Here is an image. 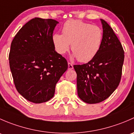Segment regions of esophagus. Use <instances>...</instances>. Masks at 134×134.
<instances>
[{"label":"esophagus","instance_id":"obj_1","mask_svg":"<svg viewBox=\"0 0 134 134\" xmlns=\"http://www.w3.org/2000/svg\"><path fill=\"white\" fill-rule=\"evenodd\" d=\"M72 69H73V65H72V63H69V62L68 63V69L69 70H72Z\"/></svg>","mask_w":134,"mask_h":134}]
</instances>
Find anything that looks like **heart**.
<instances>
[{
	"label": "heart",
	"instance_id": "heart-1",
	"mask_svg": "<svg viewBox=\"0 0 134 134\" xmlns=\"http://www.w3.org/2000/svg\"><path fill=\"white\" fill-rule=\"evenodd\" d=\"M103 32L99 26L79 20L66 21L62 27V34L56 33L52 41L58 53L64 54L70 48L75 57L81 62H87L97 55L100 48Z\"/></svg>",
	"mask_w": 134,
	"mask_h": 134
}]
</instances>
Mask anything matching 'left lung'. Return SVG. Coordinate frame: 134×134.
<instances>
[{
	"label": "left lung",
	"mask_w": 134,
	"mask_h": 134,
	"mask_svg": "<svg viewBox=\"0 0 134 134\" xmlns=\"http://www.w3.org/2000/svg\"><path fill=\"white\" fill-rule=\"evenodd\" d=\"M103 39L98 53L88 63L73 66L78 95L83 102L97 104L108 98L121 81L125 52L113 29L100 19Z\"/></svg>",
	"instance_id": "8db88e82"
}]
</instances>
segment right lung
Segmentation results:
<instances>
[{
  "mask_svg": "<svg viewBox=\"0 0 134 134\" xmlns=\"http://www.w3.org/2000/svg\"><path fill=\"white\" fill-rule=\"evenodd\" d=\"M56 20L36 17L19 30L11 44L9 67L17 91L36 104L54 97L55 87L67 71L66 59L55 51L52 34Z\"/></svg>",
  "mask_w": 134,
  "mask_h": 134,
  "instance_id": "right-lung-1",
  "label": "right lung"
}]
</instances>
